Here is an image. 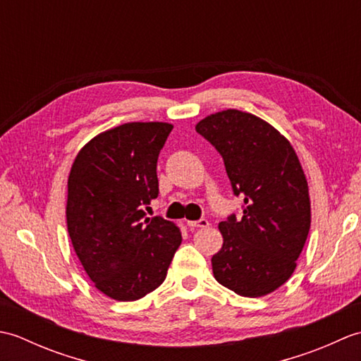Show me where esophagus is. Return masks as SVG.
Instances as JSON below:
<instances>
[{"label":"esophagus","instance_id":"1","mask_svg":"<svg viewBox=\"0 0 361 361\" xmlns=\"http://www.w3.org/2000/svg\"><path fill=\"white\" fill-rule=\"evenodd\" d=\"M188 226L189 228H208L209 226V221L206 219H200L197 221H188Z\"/></svg>","mask_w":361,"mask_h":361}]
</instances>
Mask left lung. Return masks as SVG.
<instances>
[{
    "label": "left lung",
    "mask_w": 361,
    "mask_h": 361,
    "mask_svg": "<svg viewBox=\"0 0 361 361\" xmlns=\"http://www.w3.org/2000/svg\"><path fill=\"white\" fill-rule=\"evenodd\" d=\"M195 130L224 157L243 216L219 229L224 245L212 256L214 278L234 293L259 298L286 283L310 229L309 185L295 149L271 124L228 109L202 119Z\"/></svg>",
    "instance_id": "1"
}]
</instances>
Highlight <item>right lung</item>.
Listing matches in <instances>:
<instances>
[{
  "label": "right lung",
  "mask_w": 361,
  "mask_h": 361,
  "mask_svg": "<svg viewBox=\"0 0 361 361\" xmlns=\"http://www.w3.org/2000/svg\"><path fill=\"white\" fill-rule=\"evenodd\" d=\"M169 122H127L79 150L68 176L66 225L83 270L116 301H136L164 282L181 243L173 221L145 217L158 197L157 163Z\"/></svg>",
  "instance_id": "obj_1"
}]
</instances>
